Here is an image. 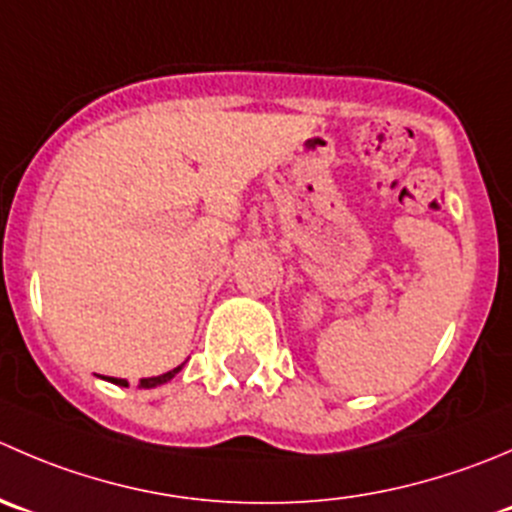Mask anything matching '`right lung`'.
I'll return each instance as SVG.
<instances>
[{
	"mask_svg": "<svg viewBox=\"0 0 512 512\" xmlns=\"http://www.w3.org/2000/svg\"><path fill=\"white\" fill-rule=\"evenodd\" d=\"M180 370H182V365H180V367H175V370L165 372V375H157V377H145V380H140V385H142V388H157V385H162V382L172 380V377H175L177 372H180ZM109 380H112L114 385H122V388H127V380H119V377H109Z\"/></svg>",
	"mask_w": 512,
	"mask_h": 512,
	"instance_id": "obj_1",
	"label": "right lung"
}]
</instances>
